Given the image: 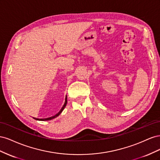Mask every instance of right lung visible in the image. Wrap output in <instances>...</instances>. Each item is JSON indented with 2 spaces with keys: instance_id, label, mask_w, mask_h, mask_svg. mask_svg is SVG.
<instances>
[{
  "instance_id": "right-lung-1",
  "label": "right lung",
  "mask_w": 160,
  "mask_h": 160,
  "mask_svg": "<svg viewBox=\"0 0 160 160\" xmlns=\"http://www.w3.org/2000/svg\"><path fill=\"white\" fill-rule=\"evenodd\" d=\"M67 95H66V97H65V103H64V105H63V106H62V108H61V109L60 110V111L59 113H58L57 114H56L55 115H54V116H52V117H51V118H45V119H37V118H35L36 120H38V121H49V120H51V119H54V118H57V117H58V116H59L61 113H62V111H63V109H65V106H66V105H67Z\"/></svg>"
}]
</instances>
